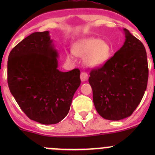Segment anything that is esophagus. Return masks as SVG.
<instances>
[{
	"mask_svg": "<svg viewBox=\"0 0 155 155\" xmlns=\"http://www.w3.org/2000/svg\"><path fill=\"white\" fill-rule=\"evenodd\" d=\"M80 79L82 82H85L88 79V75L86 72H82L80 75Z\"/></svg>",
	"mask_w": 155,
	"mask_h": 155,
	"instance_id": "obj_1",
	"label": "esophagus"
}]
</instances>
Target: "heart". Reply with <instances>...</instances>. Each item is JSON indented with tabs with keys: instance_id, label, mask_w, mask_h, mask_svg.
Instances as JSON below:
<instances>
[{
	"instance_id": "1",
	"label": "heart",
	"mask_w": 155,
	"mask_h": 155,
	"mask_svg": "<svg viewBox=\"0 0 155 155\" xmlns=\"http://www.w3.org/2000/svg\"><path fill=\"white\" fill-rule=\"evenodd\" d=\"M73 53L76 55L85 58L86 64L90 68H96L107 63L110 58L112 48L107 42L97 38H87L79 40L73 46ZM73 53H66L68 60H73Z\"/></svg>"
}]
</instances>
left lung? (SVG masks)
Listing matches in <instances>:
<instances>
[{
  "label": "left lung",
  "mask_w": 155,
  "mask_h": 155,
  "mask_svg": "<svg viewBox=\"0 0 155 155\" xmlns=\"http://www.w3.org/2000/svg\"><path fill=\"white\" fill-rule=\"evenodd\" d=\"M123 31L124 45L104 66L92 70L88 79L97 112L111 121L132 115L141 102L148 83L145 46L127 29Z\"/></svg>",
  "instance_id": "1"
}]
</instances>
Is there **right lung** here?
<instances>
[{
  "label": "right lung",
  "instance_id": "obj_1",
  "mask_svg": "<svg viewBox=\"0 0 155 155\" xmlns=\"http://www.w3.org/2000/svg\"><path fill=\"white\" fill-rule=\"evenodd\" d=\"M49 31L35 32L12 49L7 62L10 91L30 119L43 124L63 120L81 84L80 71L61 72Z\"/></svg>",
  "mask_w": 155,
  "mask_h": 155
}]
</instances>
